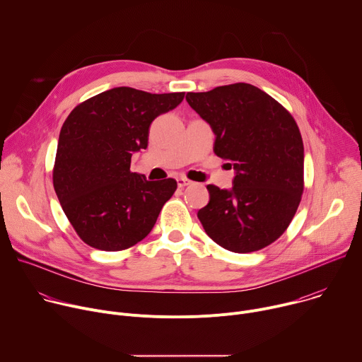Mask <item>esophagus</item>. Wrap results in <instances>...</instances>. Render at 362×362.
<instances>
[{
	"instance_id": "1",
	"label": "esophagus",
	"mask_w": 362,
	"mask_h": 362,
	"mask_svg": "<svg viewBox=\"0 0 362 362\" xmlns=\"http://www.w3.org/2000/svg\"><path fill=\"white\" fill-rule=\"evenodd\" d=\"M189 185H192V182L189 180V179H186V177H177V186L179 187H186V186H189Z\"/></svg>"
}]
</instances>
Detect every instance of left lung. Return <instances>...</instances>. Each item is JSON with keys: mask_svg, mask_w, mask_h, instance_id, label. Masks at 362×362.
Listing matches in <instances>:
<instances>
[{"mask_svg": "<svg viewBox=\"0 0 362 362\" xmlns=\"http://www.w3.org/2000/svg\"><path fill=\"white\" fill-rule=\"evenodd\" d=\"M189 106L212 127L214 151L235 169L232 189L208 185L197 212L222 247L247 253L275 242L289 226L303 192V143L291 113L247 83L187 93Z\"/></svg>", "mask_w": 362, "mask_h": 362, "instance_id": "left-lung-1", "label": "left lung"}]
</instances>
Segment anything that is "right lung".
<instances>
[{"mask_svg": "<svg viewBox=\"0 0 362 362\" xmlns=\"http://www.w3.org/2000/svg\"><path fill=\"white\" fill-rule=\"evenodd\" d=\"M183 97L115 87L83 101L66 119L53 185L67 219L91 247L127 249L156 223L177 183L133 173L132 154L147 147L151 122Z\"/></svg>", "mask_w": 362, "mask_h": 362, "instance_id": "obj_1", "label": "right lung"}]
</instances>
